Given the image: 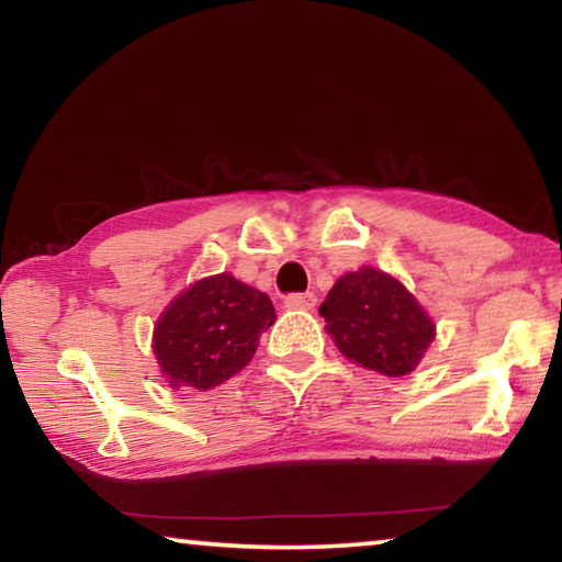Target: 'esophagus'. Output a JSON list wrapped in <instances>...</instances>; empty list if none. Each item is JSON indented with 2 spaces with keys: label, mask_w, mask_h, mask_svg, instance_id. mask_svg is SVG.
I'll list each match as a JSON object with an SVG mask.
<instances>
[{
  "label": "esophagus",
  "mask_w": 562,
  "mask_h": 562,
  "mask_svg": "<svg viewBox=\"0 0 562 562\" xmlns=\"http://www.w3.org/2000/svg\"><path fill=\"white\" fill-rule=\"evenodd\" d=\"M315 292H295V295L284 297V305L290 310H313L315 307Z\"/></svg>",
  "instance_id": "esophagus-1"
}]
</instances>
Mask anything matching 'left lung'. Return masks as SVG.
Returning <instances> with one entry per match:
<instances>
[{"instance_id": "left-lung-1", "label": "left lung", "mask_w": 562, "mask_h": 562, "mask_svg": "<svg viewBox=\"0 0 562 562\" xmlns=\"http://www.w3.org/2000/svg\"><path fill=\"white\" fill-rule=\"evenodd\" d=\"M319 315L347 360L387 378L413 372L435 337L420 302L375 267L342 274L319 305Z\"/></svg>"}]
</instances>
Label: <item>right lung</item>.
I'll use <instances>...</instances> for the list:
<instances>
[{"mask_svg": "<svg viewBox=\"0 0 562 562\" xmlns=\"http://www.w3.org/2000/svg\"><path fill=\"white\" fill-rule=\"evenodd\" d=\"M274 315L265 292L222 272L187 288L157 319L153 350L172 387L212 390L235 378Z\"/></svg>", "mask_w": 562, "mask_h": 562, "instance_id": "right-lung-1", "label": "right lung"}]
</instances>
